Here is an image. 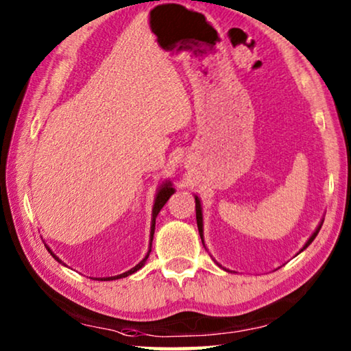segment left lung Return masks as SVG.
<instances>
[{
	"instance_id": "1",
	"label": "left lung",
	"mask_w": 351,
	"mask_h": 351,
	"mask_svg": "<svg viewBox=\"0 0 351 351\" xmlns=\"http://www.w3.org/2000/svg\"><path fill=\"white\" fill-rule=\"evenodd\" d=\"M195 208H196V222H197V230H199V237H201V241H202V244H204V224H202V207H201V201H199V197H197L196 195H195ZM322 222H324V219H321V222H319V226L316 227V230L311 233V237L308 238V241L305 242L304 244V247L301 248V252H304L305 248H307L311 242H313V239L317 237V233H319V230H321V227H322ZM204 247H206V244H204ZM299 252V253H301ZM218 264V263H216ZM219 267H222L221 264H218ZM222 269H224V267H222ZM224 270H227V269H224ZM227 271H230V270H227Z\"/></svg>"
}]
</instances>
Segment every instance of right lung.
I'll use <instances>...</instances> for the list:
<instances>
[{"label":"right lung","instance_id":"right-lung-1","mask_svg":"<svg viewBox=\"0 0 351 351\" xmlns=\"http://www.w3.org/2000/svg\"><path fill=\"white\" fill-rule=\"evenodd\" d=\"M175 193V189L171 187V182L170 181H164L161 186H159V189H158V192H156V196H155V202H154V208H152V224H150V241H149V252H147V254H145L144 256V259L143 261H139V263L133 267V269H130V270H127L125 273H121V275H117V276H109V278H98V279H101V281H113V279H121V278H125V276H129V275H133V273L135 271H138L139 269H143L144 267V264H145V261H147V258H149V254H150V252H152V241H154V234H155V224H156V216H158V213L161 212V208L165 206V202L169 201V197ZM47 247V252L52 254V256L58 261V263H61L62 264V261L56 256V254L50 250V247L49 245H46ZM62 265H66V264H62Z\"/></svg>","mask_w":351,"mask_h":351}]
</instances>
